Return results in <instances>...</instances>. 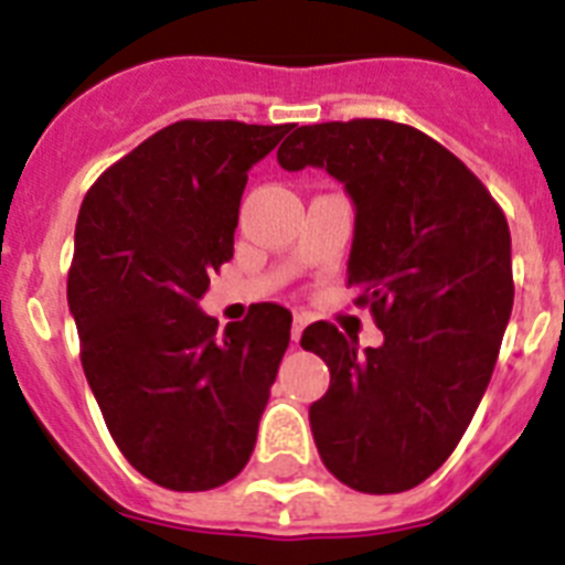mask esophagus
<instances>
[{
  "label": "esophagus",
  "mask_w": 565,
  "mask_h": 565,
  "mask_svg": "<svg viewBox=\"0 0 565 565\" xmlns=\"http://www.w3.org/2000/svg\"><path fill=\"white\" fill-rule=\"evenodd\" d=\"M306 326H308V319H306V317H299V313H297V317H294V326H291V339H294V344L299 342V337H302V328H306Z\"/></svg>",
  "instance_id": "obj_1"
}]
</instances>
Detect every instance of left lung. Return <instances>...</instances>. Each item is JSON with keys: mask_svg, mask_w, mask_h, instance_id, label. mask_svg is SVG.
<instances>
[{"mask_svg": "<svg viewBox=\"0 0 565 565\" xmlns=\"http://www.w3.org/2000/svg\"><path fill=\"white\" fill-rule=\"evenodd\" d=\"M277 161L344 183L356 206L348 286L384 333L359 351L331 322L302 331L331 371L308 411L319 458L367 495L418 487L456 450L495 371L515 299L507 217L450 149L407 124L297 127Z\"/></svg>", "mask_w": 565, "mask_h": 565, "instance_id": "obj_1", "label": "left lung"}]
</instances>
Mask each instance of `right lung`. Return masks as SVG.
<instances>
[{
	"label": "right lung",
	"mask_w": 565,
	"mask_h": 565,
	"mask_svg": "<svg viewBox=\"0 0 565 565\" xmlns=\"http://www.w3.org/2000/svg\"><path fill=\"white\" fill-rule=\"evenodd\" d=\"M291 124L178 121L89 186L67 306L107 430L141 476L174 492L232 481L252 458L291 311L259 302L217 331L198 308L234 254L248 169Z\"/></svg>",
	"instance_id": "obj_1"
}]
</instances>
